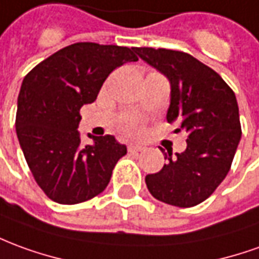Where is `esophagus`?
<instances>
[{
    "mask_svg": "<svg viewBox=\"0 0 259 259\" xmlns=\"http://www.w3.org/2000/svg\"><path fill=\"white\" fill-rule=\"evenodd\" d=\"M144 148L146 147L143 144H140V143H130L129 146H127L129 153H139V151H143Z\"/></svg>",
    "mask_w": 259,
    "mask_h": 259,
    "instance_id": "esophagus-1",
    "label": "esophagus"
}]
</instances>
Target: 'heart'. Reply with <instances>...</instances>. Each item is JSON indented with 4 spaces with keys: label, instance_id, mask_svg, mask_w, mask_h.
Listing matches in <instances>:
<instances>
[{
    "label": "heart",
    "instance_id": "b5f03b06",
    "mask_svg": "<svg viewBox=\"0 0 259 259\" xmlns=\"http://www.w3.org/2000/svg\"><path fill=\"white\" fill-rule=\"evenodd\" d=\"M140 120L137 119V117H129L126 122L123 123V129L124 132H127V133H137L139 130H140Z\"/></svg>",
    "mask_w": 259,
    "mask_h": 259
}]
</instances>
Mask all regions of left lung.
<instances>
[{
  "label": "left lung",
  "mask_w": 259,
  "mask_h": 259,
  "mask_svg": "<svg viewBox=\"0 0 259 259\" xmlns=\"http://www.w3.org/2000/svg\"><path fill=\"white\" fill-rule=\"evenodd\" d=\"M137 56L165 75L171 87L168 123L188 135L186 150L165 153L167 164L146 177L164 203L192 207L210 196L230 171L241 124L234 92L210 67L184 52L136 48ZM161 151H164L161 148Z\"/></svg>",
  "instance_id": "obj_1"
}]
</instances>
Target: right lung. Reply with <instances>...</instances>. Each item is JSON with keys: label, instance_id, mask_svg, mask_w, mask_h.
Returning a JSON list of instances; mask_svg holds the SVG:
<instances>
[{"label": "right lung", "instance_id": "add662e5", "mask_svg": "<svg viewBox=\"0 0 259 259\" xmlns=\"http://www.w3.org/2000/svg\"><path fill=\"white\" fill-rule=\"evenodd\" d=\"M132 49L74 43L39 63L18 95L16 136L33 178L57 203L90 200L109 184L117 160L127 153L111 135L81 143L79 109L92 104L116 68L137 61Z\"/></svg>", "mask_w": 259, "mask_h": 259}]
</instances>
